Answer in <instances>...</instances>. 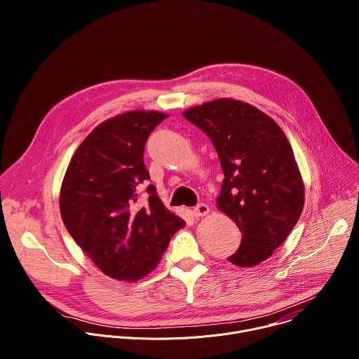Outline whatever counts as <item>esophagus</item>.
I'll return each instance as SVG.
<instances>
[{"label": "esophagus", "instance_id": "34e87169", "mask_svg": "<svg viewBox=\"0 0 359 359\" xmlns=\"http://www.w3.org/2000/svg\"><path fill=\"white\" fill-rule=\"evenodd\" d=\"M209 212H210L209 206H208V204H204V203H198L196 208H193V215H194L196 217L206 216Z\"/></svg>", "mask_w": 359, "mask_h": 359}]
</instances>
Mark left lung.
<instances>
[{
    "instance_id": "8db88e82",
    "label": "left lung",
    "mask_w": 359,
    "mask_h": 359,
    "mask_svg": "<svg viewBox=\"0 0 359 359\" xmlns=\"http://www.w3.org/2000/svg\"><path fill=\"white\" fill-rule=\"evenodd\" d=\"M212 140L224 173L217 208L241 231L227 259L252 267L269 259L298 222L304 183L291 144L264 112L236 99H216L183 112Z\"/></svg>"
}]
</instances>
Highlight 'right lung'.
I'll list each match as a JSON object with an SVG mask.
<instances>
[{"label": "right lung", "mask_w": 359, "mask_h": 359, "mask_svg": "<svg viewBox=\"0 0 359 359\" xmlns=\"http://www.w3.org/2000/svg\"><path fill=\"white\" fill-rule=\"evenodd\" d=\"M168 115L132 111L96 126L67 169L60 210L76 244L97 269L115 280L136 281L161 262L184 222L169 212L143 162L144 143Z\"/></svg>", "instance_id": "right-lung-1"}]
</instances>
